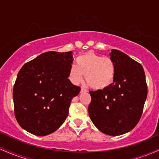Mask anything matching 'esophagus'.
<instances>
[{"label": "esophagus", "mask_w": 159, "mask_h": 159, "mask_svg": "<svg viewBox=\"0 0 159 159\" xmlns=\"http://www.w3.org/2000/svg\"><path fill=\"white\" fill-rule=\"evenodd\" d=\"M86 92H87V90H85V89L84 88V87H81V93H86Z\"/></svg>", "instance_id": "34e87169"}]
</instances>
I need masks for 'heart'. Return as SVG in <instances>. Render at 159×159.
<instances>
[{
    "label": "heart",
    "instance_id": "b5f03b06",
    "mask_svg": "<svg viewBox=\"0 0 159 159\" xmlns=\"http://www.w3.org/2000/svg\"><path fill=\"white\" fill-rule=\"evenodd\" d=\"M116 73V63L112 58L89 52L76 58L75 65L69 69V78L77 84L84 75L85 80L91 87L103 90L112 84Z\"/></svg>",
    "mask_w": 159,
    "mask_h": 159
}]
</instances>
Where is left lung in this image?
Here are the masks:
<instances>
[{
    "instance_id": "8db88e82",
    "label": "left lung",
    "mask_w": 159,
    "mask_h": 159,
    "mask_svg": "<svg viewBox=\"0 0 159 159\" xmlns=\"http://www.w3.org/2000/svg\"><path fill=\"white\" fill-rule=\"evenodd\" d=\"M116 66L114 83L107 88L90 91V117L104 134L117 136L135 127L147 96L145 73L140 63L116 49L110 54Z\"/></svg>"
}]
</instances>
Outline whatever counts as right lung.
<instances>
[{
  "mask_svg": "<svg viewBox=\"0 0 159 159\" xmlns=\"http://www.w3.org/2000/svg\"><path fill=\"white\" fill-rule=\"evenodd\" d=\"M72 52H48L27 62L18 73L12 91L19 125L37 136L55 132L69 114L81 87L68 79Z\"/></svg>",
  "mask_w": 159,
  "mask_h": 159,
  "instance_id": "1",
  "label": "right lung"
}]
</instances>
